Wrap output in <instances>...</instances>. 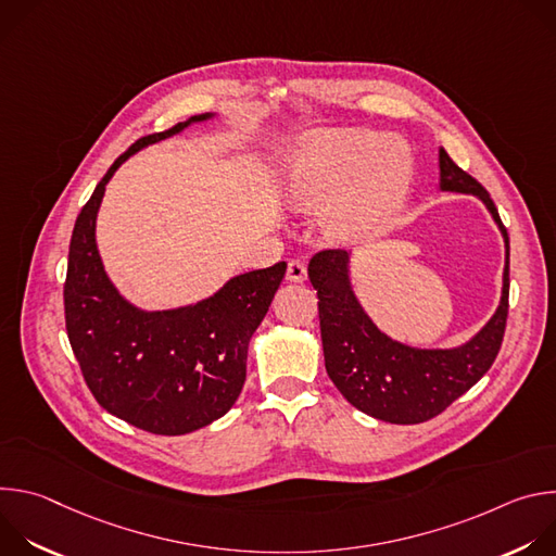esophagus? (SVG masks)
Wrapping results in <instances>:
<instances>
[{"mask_svg": "<svg viewBox=\"0 0 556 556\" xmlns=\"http://www.w3.org/2000/svg\"><path fill=\"white\" fill-rule=\"evenodd\" d=\"M305 275H307V268H305V264H303L301 260H292V262H288V273H286L288 281L301 283V281H305Z\"/></svg>", "mask_w": 556, "mask_h": 556, "instance_id": "esophagus-1", "label": "esophagus"}]
</instances>
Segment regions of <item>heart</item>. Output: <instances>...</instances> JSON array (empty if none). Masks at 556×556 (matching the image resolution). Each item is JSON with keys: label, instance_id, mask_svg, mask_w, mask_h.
Listing matches in <instances>:
<instances>
[{"label": "heart", "instance_id": "heart-1", "mask_svg": "<svg viewBox=\"0 0 556 556\" xmlns=\"http://www.w3.org/2000/svg\"><path fill=\"white\" fill-rule=\"evenodd\" d=\"M412 157L376 131L341 129L307 136L286 155L283 200L296 211H319L337 242L378 232L405 198Z\"/></svg>", "mask_w": 556, "mask_h": 556}]
</instances>
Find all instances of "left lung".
<instances>
[{
    "instance_id": "1",
    "label": "left lung",
    "mask_w": 556,
    "mask_h": 556,
    "mask_svg": "<svg viewBox=\"0 0 556 556\" xmlns=\"http://www.w3.org/2000/svg\"><path fill=\"white\" fill-rule=\"evenodd\" d=\"M440 189L478 195L506 242L504 288L497 312L468 343L453 350H418L382 334L361 307L350 283V255L316 253L307 277L319 296L326 369L343 399L358 412L391 425H418L442 414L478 382L497 358L508 319L510 244L489 191L440 149Z\"/></svg>"
}]
</instances>
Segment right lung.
<instances>
[{"mask_svg":"<svg viewBox=\"0 0 556 556\" xmlns=\"http://www.w3.org/2000/svg\"><path fill=\"white\" fill-rule=\"evenodd\" d=\"M136 140L97 185L76 217L63 286L65 330L97 403L155 435H185L222 418L242 393L253 332L286 275V262L237 275L213 296L176 309L144 312L105 275L97 249V213L105 185L138 149L191 123Z\"/></svg>","mask_w":556,"mask_h":556,"instance_id":"obj_1","label":"right lung"}]
</instances>
